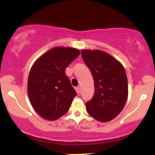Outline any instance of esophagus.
<instances>
[{
  "label": "esophagus",
  "instance_id": "34e87169",
  "mask_svg": "<svg viewBox=\"0 0 155 155\" xmlns=\"http://www.w3.org/2000/svg\"><path fill=\"white\" fill-rule=\"evenodd\" d=\"M75 89H76V92H77L78 94H79L80 92H81V87H80L79 86V87H75Z\"/></svg>",
  "mask_w": 155,
  "mask_h": 155
}]
</instances>
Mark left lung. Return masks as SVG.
<instances>
[{"instance_id":"8db88e82","label":"left lung","mask_w":155,"mask_h":155,"mask_svg":"<svg viewBox=\"0 0 155 155\" xmlns=\"http://www.w3.org/2000/svg\"><path fill=\"white\" fill-rule=\"evenodd\" d=\"M82 59L91 71L95 93L86 103L87 111L96 120L106 122L123 109L128 95L127 78L123 65L107 52L84 49Z\"/></svg>"}]
</instances>
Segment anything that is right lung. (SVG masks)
Listing matches in <instances>:
<instances>
[{
    "mask_svg": "<svg viewBox=\"0 0 155 155\" xmlns=\"http://www.w3.org/2000/svg\"><path fill=\"white\" fill-rule=\"evenodd\" d=\"M79 54V50L75 48L54 47L32 66L28 94L32 106L42 118L58 120L68 111L76 92L65 70Z\"/></svg>",
    "mask_w": 155,
    "mask_h": 155,
    "instance_id": "obj_1",
    "label": "right lung"
}]
</instances>
